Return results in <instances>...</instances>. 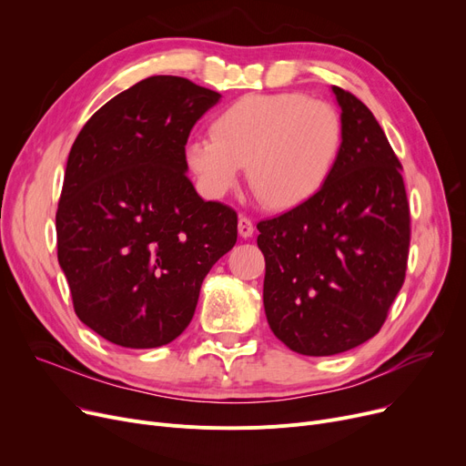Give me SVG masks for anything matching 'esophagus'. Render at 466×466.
<instances>
[{"mask_svg": "<svg viewBox=\"0 0 466 466\" xmlns=\"http://www.w3.org/2000/svg\"><path fill=\"white\" fill-rule=\"evenodd\" d=\"M238 230H239V236H241V238H251L253 232H255L253 220H251L249 217H246V215H241L239 220H238Z\"/></svg>", "mask_w": 466, "mask_h": 466, "instance_id": "1", "label": "esophagus"}]
</instances>
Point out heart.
<instances>
[{"label": "heart", "instance_id": "obj_1", "mask_svg": "<svg viewBox=\"0 0 466 466\" xmlns=\"http://www.w3.org/2000/svg\"><path fill=\"white\" fill-rule=\"evenodd\" d=\"M209 134L188 139L183 149L185 166L208 198H223L248 166L258 198L287 209L329 177L339 155L341 120L330 104L304 94H258L218 113Z\"/></svg>", "mask_w": 466, "mask_h": 466}]
</instances>
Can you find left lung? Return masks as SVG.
Wrapping results in <instances>:
<instances>
[{
	"label": "left lung",
	"mask_w": 466,
	"mask_h": 466,
	"mask_svg": "<svg viewBox=\"0 0 466 466\" xmlns=\"http://www.w3.org/2000/svg\"><path fill=\"white\" fill-rule=\"evenodd\" d=\"M332 90L341 107L332 171L308 200L257 225L268 323L309 357L344 353L380 332L406 278L411 234L393 147L357 96Z\"/></svg>",
	"instance_id": "1"
}]
</instances>
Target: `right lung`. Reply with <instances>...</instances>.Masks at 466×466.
<instances>
[{
	"label": "right lung",
	"instance_id": "right-lung-1",
	"mask_svg": "<svg viewBox=\"0 0 466 466\" xmlns=\"http://www.w3.org/2000/svg\"><path fill=\"white\" fill-rule=\"evenodd\" d=\"M218 97L183 77H147L97 109L71 147L58 262L77 317L111 344L176 339L238 239V213L202 200L183 160L192 127Z\"/></svg>",
	"mask_w": 466,
	"mask_h": 466
}]
</instances>
